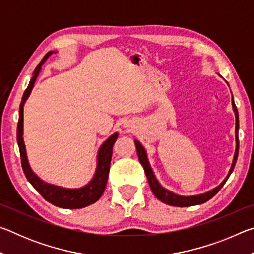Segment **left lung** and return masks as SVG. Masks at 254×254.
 <instances>
[{"instance_id":"left-lung-1","label":"left lung","mask_w":254,"mask_h":254,"mask_svg":"<svg viewBox=\"0 0 254 254\" xmlns=\"http://www.w3.org/2000/svg\"><path fill=\"white\" fill-rule=\"evenodd\" d=\"M232 107H233L234 114H235V141H236V148H235V152H234V158H233V162H232L231 169L229 171V174L225 177V179L218 185L217 187H215L210 190L203 192V194H198V195H194V196H182V195H177L175 192L168 190L165 187H162L160 183L158 182V179L156 178V175H154L153 170L150 166L149 159H148V154L147 151L142 144H141L139 141L134 140L135 147H136V151H137V157H139V160L142 165L145 176L148 178V183L150 185V188L153 192V195L157 197L159 200H161L162 203H165L167 205L170 206H177V207H188V206H195V205H200L204 204L206 201L209 200L212 197L220 191V189L223 187V185L226 183V180L229 179L230 175L233 171L235 163H236V159H238V154H239V113H238V109H236L235 103L233 101V96H232Z\"/></svg>"}]
</instances>
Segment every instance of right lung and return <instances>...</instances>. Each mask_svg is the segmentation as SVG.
Instances as JSON below:
<instances>
[{"label": "right lung", "instance_id": "1", "mask_svg": "<svg viewBox=\"0 0 254 254\" xmlns=\"http://www.w3.org/2000/svg\"><path fill=\"white\" fill-rule=\"evenodd\" d=\"M57 51H49L44 58H42L39 65L37 66L36 69L33 71L32 78L30 80L28 85V88L22 96V101L20 104L19 110V122H18V130H16V137H18V144L20 149V156H21V163H22V169L25 175V177L29 180V183L37 189V191L44 197V198L49 201L55 206L62 208H83L86 206L94 204L98 200V198L104 192V189L106 187L107 179H109V173H110V165L112 153H113V145L117 141L119 133L115 132L114 134L107 137V139L102 143V145L97 151V163H96V170L94 174L93 178L89 180L88 184L85 186L79 188H66L62 186H57V185L49 184L44 182L40 177L33 173L31 167L29 165L27 151H25V144L23 141V107L24 103L31 94V91L34 86V83L39 76L41 71V66L48 59L51 55L56 54Z\"/></svg>", "mask_w": 254, "mask_h": 254}]
</instances>
